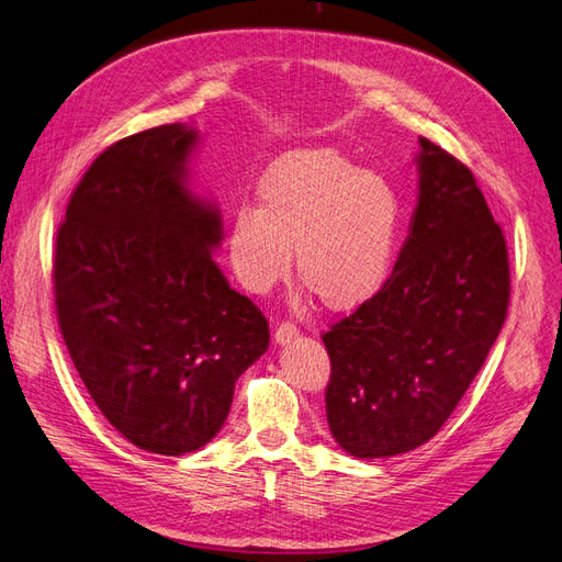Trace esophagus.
<instances>
[{"mask_svg":"<svg viewBox=\"0 0 562 562\" xmlns=\"http://www.w3.org/2000/svg\"><path fill=\"white\" fill-rule=\"evenodd\" d=\"M297 335H300V328L295 326V323L283 321V323H279V328L274 330V342L277 345H288V342H293Z\"/></svg>","mask_w":562,"mask_h":562,"instance_id":"esophagus-1","label":"esophagus"}]
</instances>
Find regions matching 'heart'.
<instances>
[{
    "label": "heart",
    "instance_id": "obj_1",
    "mask_svg": "<svg viewBox=\"0 0 562 562\" xmlns=\"http://www.w3.org/2000/svg\"><path fill=\"white\" fill-rule=\"evenodd\" d=\"M258 209L232 215L227 250L236 279L267 293L291 271L330 312L361 307L394 265L401 196L380 173L328 147L285 151L258 182Z\"/></svg>",
    "mask_w": 562,
    "mask_h": 562
}]
</instances>
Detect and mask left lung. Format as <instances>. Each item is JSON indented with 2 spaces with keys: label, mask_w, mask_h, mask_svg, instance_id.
<instances>
[{
  "label": "left lung",
  "mask_w": 562,
  "mask_h": 562,
  "mask_svg": "<svg viewBox=\"0 0 562 562\" xmlns=\"http://www.w3.org/2000/svg\"><path fill=\"white\" fill-rule=\"evenodd\" d=\"M419 147V201L394 271L323 333L328 427L361 459L438 434L483 368L512 295L504 232L473 173L427 138Z\"/></svg>",
  "instance_id": "obj_1"
}]
</instances>
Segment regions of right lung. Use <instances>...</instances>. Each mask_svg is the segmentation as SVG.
I'll use <instances>...</instances> for the list:
<instances>
[{
    "mask_svg": "<svg viewBox=\"0 0 562 562\" xmlns=\"http://www.w3.org/2000/svg\"><path fill=\"white\" fill-rule=\"evenodd\" d=\"M196 138L166 124L110 145L75 187L54 258L83 386L133 446L168 457L223 429L234 382L269 345L262 312L213 262L217 209L184 184Z\"/></svg>",
    "mask_w": 562,
    "mask_h": 562,
    "instance_id": "add662e5",
    "label": "right lung"
}]
</instances>
